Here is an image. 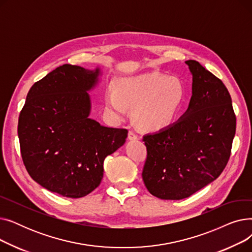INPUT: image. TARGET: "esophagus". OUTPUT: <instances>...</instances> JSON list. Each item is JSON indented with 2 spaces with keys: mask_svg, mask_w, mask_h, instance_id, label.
Returning <instances> with one entry per match:
<instances>
[{
  "mask_svg": "<svg viewBox=\"0 0 252 252\" xmlns=\"http://www.w3.org/2000/svg\"><path fill=\"white\" fill-rule=\"evenodd\" d=\"M128 139L131 141H135L138 139V135L135 133L134 130H129L128 131Z\"/></svg>",
  "mask_w": 252,
  "mask_h": 252,
  "instance_id": "obj_1",
  "label": "esophagus"
}]
</instances>
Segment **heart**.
<instances>
[{"label":"heart","mask_w":252,"mask_h":252,"mask_svg":"<svg viewBox=\"0 0 252 252\" xmlns=\"http://www.w3.org/2000/svg\"><path fill=\"white\" fill-rule=\"evenodd\" d=\"M186 99L184 84L178 77L161 73H146L125 79L116 90L109 87L105 107L115 116L134 108L136 123L144 129L157 131L175 123Z\"/></svg>","instance_id":"1"}]
</instances>
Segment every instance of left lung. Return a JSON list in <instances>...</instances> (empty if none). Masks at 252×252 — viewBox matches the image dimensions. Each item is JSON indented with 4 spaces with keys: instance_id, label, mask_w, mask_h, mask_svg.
Masks as SVG:
<instances>
[{
    "instance_id": "left-lung-1",
    "label": "left lung",
    "mask_w": 252,
    "mask_h": 252,
    "mask_svg": "<svg viewBox=\"0 0 252 252\" xmlns=\"http://www.w3.org/2000/svg\"><path fill=\"white\" fill-rule=\"evenodd\" d=\"M186 64L193 79L187 111L169 127L143 137L147 147L144 184L164 200L184 199L219 178L229 161L236 131L226 86L199 62Z\"/></svg>"
}]
</instances>
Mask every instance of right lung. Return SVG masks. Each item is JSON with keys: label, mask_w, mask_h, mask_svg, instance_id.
I'll return each instance as SVG.
<instances>
[{"label": "right lung", "mask_w": 252, "mask_h": 252, "mask_svg": "<svg viewBox=\"0 0 252 252\" xmlns=\"http://www.w3.org/2000/svg\"><path fill=\"white\" fill-rule=\"evenodd\" d=\"M101 71L64 64L30 90L18 119L26 170L45 189L81 198L103 178L106 156L122 147L127 129L101 126L89 117Z\"/></svg>", "instance_id": "right-lung-1"}]
</instances>
